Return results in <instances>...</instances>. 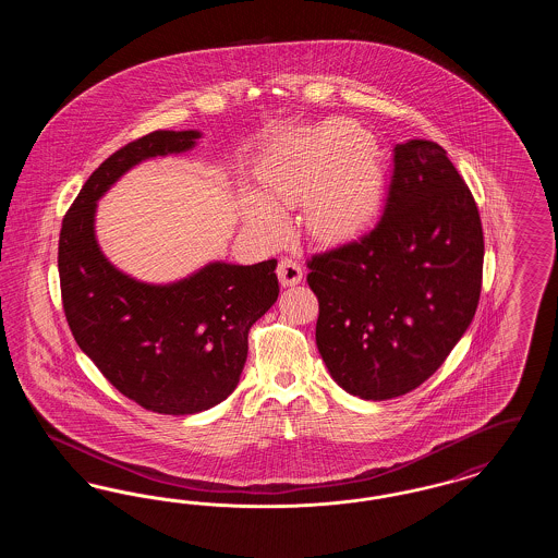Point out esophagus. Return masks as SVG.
Listing matches in <instances>:
<instances>
[{
    "instance_id": "34e87169",
    "label": "esophagus",
    "mask_w": 558,
    "mask_h": 558,
    "mask_svg": "<svg viewBox=\"0 0 558 558\" xmlns=\"http://www.w3.org/2000/svg\"><path fill=\"white\" fill-rule=\"evenodd\" d=\"M276 274H278V278H280V282H282V287H292V284H299V282H301V278H303V266H301L296 259H292V257H282L280 264H278V269H276Z\"/></svg>"
}]
</instances>
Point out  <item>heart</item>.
<instances>
[{
  "mask_svg": "<svg viewBox=\"0 0 558 558\" xmlns=\"http://www.w3.org/2000/svg\"><path fill=\"white\" fill-rule=\"evenodd\" d=\"M380 180L378 153L355 123L326 121L282 142L262 169L259 198H248L246 219L269 239L282 234L276 209L303 205L301 223L316 240L351 236L368 219Z\"/></svg>",
  "mask_w": 558,
  "mask_h": 558,
  "instance_id": "obj_1",
  "label": "heart"
}]
</instances>
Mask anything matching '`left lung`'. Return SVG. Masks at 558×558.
<instances>
[{
	"instance_id": "left-lung-1",
	"label": "left lung",
	"mask_w": 558,
	"mask_h": 558,
	"mask_svg": "<svg viewBox=\"0 0 558 558\" xmlns=\"http://www.w3.org/2000/svg\"><path fill=\"white\" fill-rule=\"evenodd\" d=\"M483 253L477 203L448 153L398 144L374 228L307 259L316 343L337 385L372 401L421 387L475 318Z\"/></svg>"
}]
</instances>
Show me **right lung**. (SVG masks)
I'll list each match as a JSON object with an SVG mask.
<instances>
[{"mask_svg":"<svg viewBox=\"0 0 558 558\" xmlns=\"http://www.w3.org/2000/svg\"><path fill=\"white\" fill-rule=\"evenodd\" d=\"M198 132H153L112 153L62 219V310L81 351L108 383L159 414H196L228 398L246 362L248 330L278 299L276 259L211 264L153 287L110 266L94 236L96 201L140 160L184 153Z\"/></svg>","mask_w":558,"mask_h":558,"instance_id":"obj_1","label":"right lung"}]
</instances>
